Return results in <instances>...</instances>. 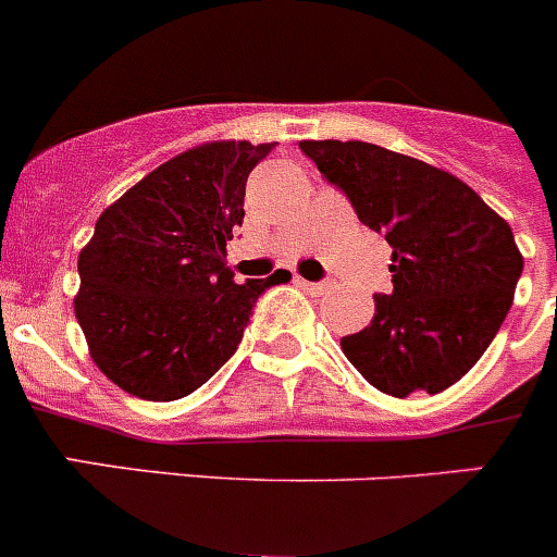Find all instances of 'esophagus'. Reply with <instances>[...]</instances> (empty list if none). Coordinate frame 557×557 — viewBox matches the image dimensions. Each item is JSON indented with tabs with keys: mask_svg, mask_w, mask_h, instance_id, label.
Returning <instances> with one entry per match:
<instances>
[{
	"mask_svg": "<svg viewBox=\"0 0 557 557\" xmlns=\"http://www.w3.org/2000/svg\"><path fill=\"white\" fill-rule=\"evenodd\" d=\"M296 285L308 290V294H324V290L330 288L326 283H310V280H302V277H296Z\"/></svg>",
	"mask_w": 557,
	"mask_h": 557,
	"instance_id": "34e87169",
	"label": "esophagus"
}]
</instances>
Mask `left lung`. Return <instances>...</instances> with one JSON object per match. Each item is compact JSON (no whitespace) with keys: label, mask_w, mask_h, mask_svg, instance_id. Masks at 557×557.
Here are the masks:
<instances>
[{"label":"left lung","mask_w":557,"mask_h":557,"mask_svg":"<svg viewBox=\"0 0 557 557\" xmlns=\"http://www.w3.org/2000/svg\"><path fill=\"white\" fill-rule=\"evenodd\" d=\"M302 153L393 247V294H379L343 355L387 396L443 393L495 341L522 252L500 214L465 181L371 143L302 139Z\"/></svg>","instance_id":"8db88e82"}]
</instances>
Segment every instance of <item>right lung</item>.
<instances>
[{
	"instance_id": "right-lung-1",
	"label": "right lung",
	"mask_w": 557,
	"mask_h": 557,
	"mask_svg": "<svg viewBox=\"0 0 557 557\" xmlns=\"http://www.w3.org/2000/svg\"><path fill=\"white\" fill-rule=\"evenodd\" d=\"M272 145L184 150L103 211L79 252L76 319L92 362L145 401L195 393L233 357L255 299L290 272L238 285L225 267L247 175Z\"/></svg>"
}]
</instances>
